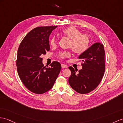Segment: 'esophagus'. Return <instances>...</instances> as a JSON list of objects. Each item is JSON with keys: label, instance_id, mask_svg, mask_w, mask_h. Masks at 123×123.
I'll return each mask as SVG.
<instances>
[{"label": "esophagus", "instance_id": "34e87169", "mask_svg": "<svg viewBox=\"0 0 123 123\" xmlns=\"http://www.w3.org/2000/svg\"><path fill=\"white\" fill-rule=\"evenodd\" d=\"M62 68H67L68 67V66L66 65H65V64H62Z\"/></svg>", "mask_w": 123, "mask_h": 123}]
</instances>
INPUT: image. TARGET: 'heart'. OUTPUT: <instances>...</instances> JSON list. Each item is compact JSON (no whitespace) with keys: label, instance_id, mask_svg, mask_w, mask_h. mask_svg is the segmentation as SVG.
<instances>
[{"label":"heart","instance_id":"obj_1","mask_svg":"<svg viewBox=\"0 0 123 123\" xmlns=\"http://www.w3.org/2000/svg\"><path fill=\"white\" fill-rule=\"evenodd\" d=\"M62 33L69 39H71L69 43V47L73 51L77 54H81L88 49L90 38L89 36L85 34H81L79 29L74 26H69L63 30ZM50 45L55 46L57 44V40L55 37H53L50 40ZM58 57L65 59L70 56L69 52H63L59 53Z\"/></svg>","mask_w":123,"mask_h":123}]
</instances>
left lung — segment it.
Masks as SVG:
<instances>
[{"instance_id": "1", "label": "left lung", "mask_w": 123, "mask_h": 123, "mask_svg": "<svg viewBox=\"0 0 123 123\" xmlns=\"http://www.w3.org/2000/svg\"><path fill=\"white\" fill-rule=\"evenodd\" d=\"M104 56L103 44L95 43L79 56L78 58L83 62L82 69L77 73V69L69 67L71 74L68 81L74 91L79 93L86 94L97 87L105 69Z\"/></svg>"}]
</instances>
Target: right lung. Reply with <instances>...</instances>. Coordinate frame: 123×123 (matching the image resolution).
<instances>
[{"label": "right lung", "instance_id": "1", "mask_svg": "<svg viewBox=\"0 0 123 123\" xmlns=\"http://www.w3.org/2000/svg\"><path fill=\"white\" fill-rule=\"evenodd\" d=\"M57 26H40L30 31L18 49L16 65L18 75L29 90L43 94L53 86L61 70V65L53 62L46 67L41 55L49 51V37Z\"/></svg>", "mask_w": 123, "mask_h": 123}]
</instances>
